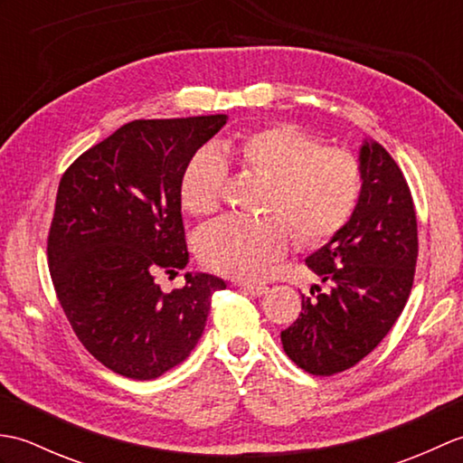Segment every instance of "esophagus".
<instances>
[{
    "mask_svg": "<svg viewBox=\"0 0 463 463\" xmlns=\"http://www.w3.org/2000/svg\"><path fill=\"white\" fill-rule=\"evenodd\" d=\"M239 288L244 290L247 294H250V297H262V294L269 292V287H264V284H239Z\"/></svg>",
    "mask_w": 463,
    "mask_h": 463,
    "instance_id": "34e87169",
    "label": "esophagus"
}]
</instances>
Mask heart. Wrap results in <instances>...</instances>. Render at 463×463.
Returning <instances> with one entry per match:
<instances>
[{"mask_svg": "<svg viewBox=\"0 0 463 463\" xmlns=\"http://www.w3.org/2000/svg\"><path fill=\"white\" fill-rule=\"evenodd\" d=\"M221 151L242 169L270 181L264 203L267 219L239 216L211 224L199 239L206 267L231 279H254L280 259L294 237L302 244H322L340 232L356 211L362 194L358 156L340 146H320L317 137L294 123H272L234 133ZM226 161L213 146H203L186 163L181 201L193 216H211L221 206Z\"/></svg>", "mask_w": 463, "mask_h": 463, "instance_id": "obj_1", "label": "heart"}]
</instances>
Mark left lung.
<instances>
[{
	"label": "left lung",
	"mask_w": 463,
	"mask_h": 463,
	"mask_svg": "<svg viewBox=\"0 0 463 463\" xmlns=\"http://www.w3.org/2000/svg\"><path fill=\"white\" fill-rule=\"evenodd\" d=\"M362 194L352 219L312 252L322 284L302 294L297 322L280 332L288 358L314 376L352 368L404 310L418 260L414 201L400 166L376 141L360 146Z\"/></svg>",
	"instance_id": "8db88e82"
}]
</instances>
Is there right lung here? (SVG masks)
<instances>
[{"label":"right lung","instance_id":"add662e5","mask_svg":"<svg viewBox=\"0 0 463 463\" xmlns=\"http://www.w3.org/2000/svg\"><path fill=\"white\" fill-rule=\"evenodd\" d=\"M226 115L139 119L85 151L59 181L49 272L73 332L103 366L155 380L203 336L222 279L186 272L163 292L156 274L189 262L181 214L186 163Z\"/></svg>","mask_w":463,"mask_h":463}]
</instances>
